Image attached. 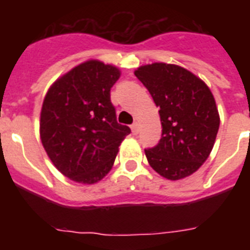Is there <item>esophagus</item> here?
Returning <instances> with one entry per match:
<instances>
[{
  "instance_id": "obj_1",
  "label": "esophagus",
  "mask_w": 250,
  "mask_h": 250,
  "mask_svg": "<svg viewBox=\"0 0 250 250\" xmlns=\"http://www.w3.org/2000/svg\"><path fill=\"white\" fill-rule=\"evenodd\" d=\"M131 129H132L133 135H137V132H139V123H137V122H135V123L131 125Z\"/></svg>"
}]
</instances>
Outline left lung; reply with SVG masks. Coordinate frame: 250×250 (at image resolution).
I'll return each instance as SVG.
<instances>
[{
    "label": "left lung",
    "mask_w": 250,
    "mask_h": 250,
    "mask_svg": "<svg viewBox=\"0 0 250 250\" xmlns=\"http://www.w3.org/2000/svg\"><path fill=\"white\" fill-rule=\"evenodd\" d=\"M135 75L160 107L162 137L154 148L145 149L149 165L168 180L189 176L208 160L219 129L211 90L176 64H145Z\"/></svg>",
    "instance_id": "left-lung-1"
}]
</instances>
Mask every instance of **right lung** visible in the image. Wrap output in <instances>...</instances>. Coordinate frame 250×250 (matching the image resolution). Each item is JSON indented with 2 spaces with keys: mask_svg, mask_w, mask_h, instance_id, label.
I'll use <instances>...</instances> for the list:
<instances>
[{
  "mask_svg": "<svg viewBox=\"0 0 250 250\" xmlns=\"http://www.w3.org/2000/svg\"><path fill=\"white\" fill-rule=\"evenodd\" d=\"M119 68L89 60L66 72L46 92L40 115L45 152L64 176L94 184L107 175L131 132L117 122L110 89Z\"/></svg>",
  "mask_w": 250,
  "mask_h": 250,
  "instance_id": "1",
  "label": "right lung"
}]
</instances>
